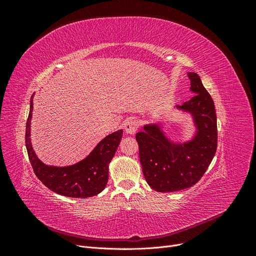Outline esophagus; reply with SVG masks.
Masks as SVG:
<instances>
[{
	"label": "esophagus",
	"mask_w": 256,
	"mask_h": 256,
	"mask_svg": "<svg viewBox=\"0 0 256 256\" xmlns=\"http://www.w3.org/2000/svg\"><path fill=\"white\" fill-rule=\"evenodd\" d=\"M124 127H125V130H126L127 134H134L138 128V122L134 118H128L125 122V126H124Z\"/></svg>",
	"instance_id": "esophagus-1"
}]
</instances>
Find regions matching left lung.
<instances>
[{"mask_svg":"<svg viewBox=\"0 0 256 256\" xmlns=\"http://www.w3.org/2000/svg\"><path fill=\"white\" fill-rule=\"evenodd\" d=\"M191 92L188 102L178 109L190 112L196 127L191 141L173 143L158 124L145 125L136 134L145 180L158 192H174L196 184L208 168L218 144L216 115L212 96L196 72L188 74Z\"/></svg>","mask_w":256,"mask_h":256,"instance_id":"1","label":"left lung"}]
</instances>
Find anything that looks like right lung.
<instances>
[{"instance_id": "obj_1", "label": "right lung", "mask_w": 256, "mask_h": 256, "mask_svg": "<svg viewBox=\"0 0 256 256\" xmlns=\"http://www.w3.org/2000/svg\"><path fill=\"white\" fill-rule=\"evenodd\" d=\"M33 112V96L26 122V146L35 175L46 187L58 194L68 198H90L97 196L106 186L109 164L115 154L122 136V130L106 136L88 156L74 166H46L37 158L30 143V120Z\"/></svg>"}]
</instances>
